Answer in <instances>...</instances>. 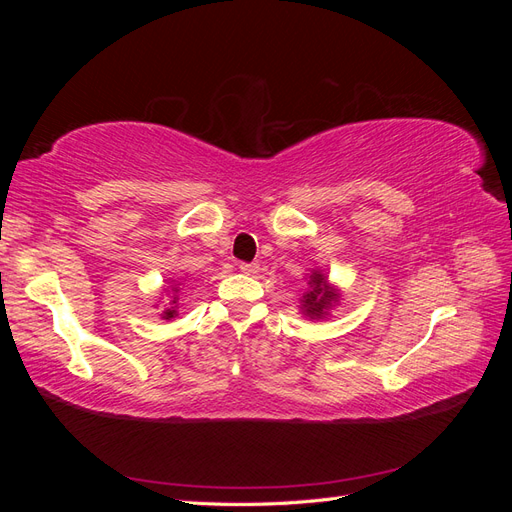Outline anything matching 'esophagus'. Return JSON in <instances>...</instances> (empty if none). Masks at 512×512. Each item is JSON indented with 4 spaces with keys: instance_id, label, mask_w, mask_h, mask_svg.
Returning <instances> with one entry per match:
<instances>
[{
    "instance_id": "esophagus-1",
    "label": "esophagus",
    "mask_w": 512,
    "mask_h": 512,
    "mask_svg": "<svg viewBox=\"0 0 512 512\" xmlns=\"http://www.w3.org/2000/svg\"><path fill=\"white\" fill-rule=\"evenodd\" d=\"M239 269L243 271V273H247V275H252V273H258V262H241L239 265Z\"/></svg>"
}]
</instances>
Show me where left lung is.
Instances as JSON below:
<instances>
[{
	"mask_svg": "<svg viewBox=\"0 0 512 512\" xmlns=\"http://www.w3.org/2000/svg\"><path fill=\"white\" fill-rule=\"evenodd\" d=\"M309 284H312L309 286V292L303 294V309L307 316L318 318L324 314V309L337 299V294L327 288V282H324L322 273H314Z\"/></svg>",
	"mask_w": 512,
	"mask_h": 512,
	"instance_id": "left-lung-1",
	"label": "left lung"
}]
</instances>
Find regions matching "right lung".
<instances>
[{
  "mask_svg": "<svg viewBox=\"0 0 512 512\" xmlns=\"http://www.w3.org/2000/svg\"><path fill=\"white\" fill-rule=\"evenodd\" d=\"M173 290L177 292V288H173ZM175 303H177V297H173V305H175ZM173 316H175V309H173V307L166 309V312H164V318L168 320V318H173Z\"/></svg>",
  "mask_w": 512,
  "mask_h": 512,
  "instance_id": "obj_1",
  "label": "right lung"
}]
</instances>
